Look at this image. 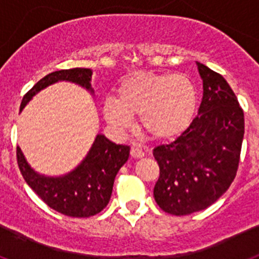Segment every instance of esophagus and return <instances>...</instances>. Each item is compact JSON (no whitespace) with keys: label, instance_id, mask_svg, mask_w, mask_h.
Here are the masks:
<instances>
[{"label":"esophagus","instance_id":"1","mask_svg":"<svg viewBox=\"0 0 259 259\" xmlns=\"http://www.w3.org/2000/svg\"><path fill=\"white\" fill-rule=\"evenodd\" d=\"M131 155L134 158H143L144 157V152L140 149V148H137V146H134L131 149Z\"/></svg>","mask_w":259,"mask_h":259}]
</instances>
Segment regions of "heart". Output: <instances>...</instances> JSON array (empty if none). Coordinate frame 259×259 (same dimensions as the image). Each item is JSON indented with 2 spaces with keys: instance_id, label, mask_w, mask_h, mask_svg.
I'll return each mask as SVG.
<instances>
[{
  "instance_id": "obj_1",
  "label": "heart",
  "mask_w": 259,
  "mask_h": 259,
  "mask_svg": "<svg viewBox=\"0 0 259 259\" xmlns=\"http://www.w3.org/2000/svg\"><path fill=\"white\" fill-rule=\"evenodd\" d=\"M197 109V91L182 74L139 72L120 83L114 104H105L104 116L113 127L124 130L128 118H139L146 137L174 140L187 131Z\"/></svg>"
}]
</instances>
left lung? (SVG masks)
I'll list each match as a JSON object with an SVG mask.
<instances>
[{
	"label": "left lung",
	"instance_id": "1",
	"mask_svg": "<svg viewBox=\"0 0 259 259\" xmlns=\"http://www.w3.org/2000/svg\"><path fill=\"white\" fill-rule=\"evenodd\" d=\"M203 97L198 115L153 155L159 166L154 200L163 211L188 215L206 209L230 188L244 139V111L223 76L198 63Z\"/></svg>",
	"mask_w": 259,
	"mask_h": 259
}]
</instances>
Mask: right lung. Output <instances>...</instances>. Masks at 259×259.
I'll return each instance as SVG.
<instances>
[{
	"instance_id": "right-lung-1",
	"label": "right lung",
	"mask_w": 259,
	"mask_h": 259,
	"mask_svg": "<svg viewBox=\"0 0 259 259\" xmlns=\"http://www.w3.org/2000/svg\"><path fill=\"white\" fill-rule=\"evenodd\" d=\"M92 74L91 68L79 67L50 72L26 93L20 110L41 89L59 80L72 81L93 92L91 88ZM128 155L130 146L116 145L104 135H98L85 159L72 172L62 178H47L32 170L17 146L18 166L27 184L48 206L74 218H88L106 207L116 174L127 162Z\"/></svg>"
}]
</instances>
